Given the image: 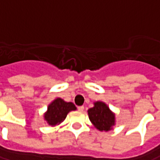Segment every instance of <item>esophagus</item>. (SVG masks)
I'll return each instance as SVG.
<instances>
[{
	"mask_svg": "<svg viewBox=\"0 0 160 160\" xmlns=\"http://www.w3.org/2000/svg\"><path fill=\"white\" fill-rule=\"evenodd\" d=\"M78 110H79L80 112H83V111H84V107H83V106L78 107Z\"/></svg>",
	"mask_w": 160,
	"mask_h": 160,
	"instance_id": "34e87169",
	"label": "esophagus"
}]
</instances>
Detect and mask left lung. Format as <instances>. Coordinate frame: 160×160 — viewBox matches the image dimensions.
<instances>
[{"mask_svg": "<svg viewBox=\"0 0 160 160\" xmlns=\"http://www.w3.org/2000/svg\"><path fill=\"white\" fill-rule=\"evenodd\" d=\"M88 118L93 125L99 131H110L115 125V114L109 109L107 104L101 101L94 103L93 108L88 110Z\"/></svg>", "mask_w": 160, "mask_h": 160, "instance_id": "1", "label": "left lung"}]
</instances>
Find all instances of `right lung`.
Returning a JSON list of instances; mask_svg holds the SVG:
<instances>
[{"instance_id": "add662e5", "label": "right lung", "mask_w": 160, "mask_h": 160, "mask_svg": "<svg viewBox=\"0 0 160 160\" xmlns=\"http://www.w3.org/2000/svg\"><path fill=\"white\" fill-rule=\"evenodd\" d=\"M73 110H76V107L73 103L65 102L63 99L58 98L48 106L44 117L49 125L55 126L60 124L66 118L68 113Z\"/></svg>"}]
</instances>
